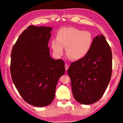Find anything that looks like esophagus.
<instances>
[{
    "instance_id": "esophagus-1",
    "label": "esophagus",
    "mask_w": 123,
    "mask_h": 123,
    "mask_svg": "<svg viewBox=\"0 0 123 123\" xmlns=\"http://www.w3.org/2000/svg\"><path fill=\"white\" fill-rule=\"evenodd\" d=\"M68 68H69V65H68V64H65V69H66V70H67L68 69Z\"/></svg>"
}]
</instances>
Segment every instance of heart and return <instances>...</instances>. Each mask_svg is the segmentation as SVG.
I'll return each mask as SVG.
<instances>
[{"label":"heart","mask_w":123,"mask_h":123,"mask_svg":"<svg viewBox=\"0 0 123 123\" xmlns=\"http://www.w3.org/2000/svg\"><path fill=\"white\" fill-rule=\"evenodd\" d=\"M93 38L90 32L74 28L60 29L57 39H54L51 46L56 55L63 54L66 48V54L73 60H79L88 54L92 46Z\"/></svg>","instance_id":"heart-1"}]
</instances>
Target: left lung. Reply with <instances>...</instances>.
Wrapping results in <instances>:
<instances>
[{
  "label": "left lung",
  "instance_id": "obj_1",
  "mask_svg": "<svg viewBox=\"0 0 123 123\" xmlns=\"http://www.w3.org/2000/svg\"><path fill=\"white\" fill-rule=\"evenodd\" d=\"M112 54L103 35L93 39L88 54L70 64L67 73L75 99L89 105L99 100L105 93L112 75Z\"/></svg>",
  "mask_w": 123,
  "mask_h": 123
}]
</instances>
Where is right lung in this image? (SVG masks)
<instances>
[{"label": "right lung", "mask_w": 123, "mask_h": 123, "mask_svg": "<svg viewBox=\"0 0 123 123\" xmlns=\"http://www.w3.org/2000/svg\"><path fill=\"white\" fill-rule=\"evenodd\" d=\"M51 27L28 26L12 50V80L23 99L36 107L49 105L54 99L58 80L64 74V62L54 60L48 47Z\"/></svg>", "instance_id": "add662e5"}]
</instances>
